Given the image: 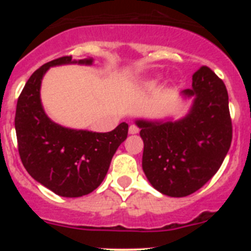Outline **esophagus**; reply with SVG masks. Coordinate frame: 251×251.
<instances>
[{
    "instance_id": "obj_1",
    "label": "esophagus",
    "mask_w": 251,
    "mask_h": 251,
    "mask_svg": "<svg viewBox=\"0 0 251 251\" xmlns=\"http://www.w3.org/2000/svg\"><path fill=\"white\" fill-rule=\"evenodd\" d=\"M138 132H139V128L137 127V126H134V124L129 126V133H130V134H137Z\"/></svg>"
}]
</instances>
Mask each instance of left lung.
<instances>
[{"mask_svg": "<svg viewBox=\"0 0 251 251\" xmlns=\"http://www.w3.org/2000/svg\"><path fill=\"white\" fill-rule=\"evenodd\" d=\"M194 97L188 114L178 121L138 119L145 148L142 167L161 194L185 197L200 190L223 165L232 139L229 95L211 69L201 66L192 75Z\"/></svg>", "mask_w": 251, "mask_h": 251, "instance_id": "8db88e82", "label": "left lung"}]
</instances>
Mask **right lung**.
<instances>
[{
	"instance_id": "1",
	"label": "right lung",
	"mask_w": 251,
	"mask_h": 251,
	"mask_svg": "<svg viewBox=\"0 0 251 251\" xmlns=\"http://www.w3.org/2000/svg\"><path fill=\"white\" fill-rule=\"evenodd\" d=\"M92 65L93 59L63 56L44 64L31 75L19 97L15 115L20 158L30 176L63 197H80L103 182L115 151L128 136V124L112 132L70 129L46 115L40 99L41 81L50 66Z\"/></svg>"
}]
</instances>
